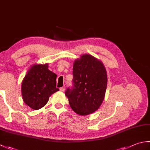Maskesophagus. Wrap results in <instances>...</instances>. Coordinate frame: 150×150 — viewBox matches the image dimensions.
<instances>
[{
    "label": "esophagus",
    "mask_w": 150,
    "mask_h": 150,
    "mask_svg": "<svg viewBox=\"0 0 150 150\" xmlns=\"http://www.w3.org/2000/svg\"><path fill=\"white\" fill-rule=\"evenodd\" d=\"M65 88H66V86H64L63 87L60 88V91H62V92H64V91H65Z\"/></svg>",
    "instance_id": "1"
}]
</instances>
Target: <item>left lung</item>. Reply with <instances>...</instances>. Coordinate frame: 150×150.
Instances as JSON below:
<instances>
[{
	"instance_id": "1",
	"label": "left lung",
	"mask_w": 150,
	"mask_h": 150,
	"mask_svg": "<svg viewBox=\"0 0 150 150\" xmlns=\"http://www.w3.org/2000/svg\"><path fill=\"white\" fill-rule=\"evenodd\" d=\"M71 88L65 91L72 110L87 115L98 110L103 103L107 87V73L103 62L84 54L73 64Z\"/></svg>"
}]
</instances>
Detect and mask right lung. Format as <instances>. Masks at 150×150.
I'll use <instances>...</instances> for the list:
<instances>
[{"label": "right lung", "mask_w": 150, "mask_h": 150, "mask_svg": "<svg viewBox=\"0 0 150 150\" xmlns=\"http://www.w3.org/2000/svg\"><path fill=\"white\" fill-rule=\"evenodd\" d=\"M57 75L48 69L47 64L32 66L22 82V98L28 106L39 110L45 106L49 97L59 90Z\"/></svg>", "instance_id": "obj_1"}]
</instances>
